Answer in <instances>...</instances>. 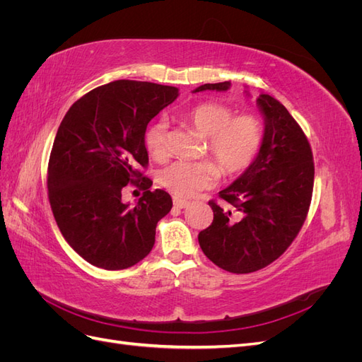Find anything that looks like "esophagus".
<instances>
[{"label": "esophagus", "instance_id": "1", "mask_svg": "<svg viewBox=\"0 0 362 362\" xmlns=\"http://www.w3.org/2000/svg\"><path fill=\"white\" fill-rule=\"evenodd\" d=\"M173 205L177 208H187L190 205V202L185 199H181V198H177V196H173Z\"/></svg>", "mask_w": 362, "mask_h": 362}]
</instances>
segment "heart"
Wrapping results in <instances>:
<instances>
[{
  "mask_svg": "<svg viewBox=\"0 0 362 362\" xmlns=\"http://www.w3.org/2000/svg\"><path fill=\"white\" fill-rule=\"evenodd\" d=\"M182 119L206 139V152L219 164L226 177L243 172L257 157L262 144V124L254 115L235 116L231 105L222 103H201ZM145 145L152 158L168 157V124L157 120L145 133ZM218 178L213 161H177L163 169L160 181L178 198H190L204 189H210Z\"/></svg>",
  "mask_w": 362,
  "mask_h": 362,
  "instance_id": "obj_1",
  "label": "heart"
}]
</instances>
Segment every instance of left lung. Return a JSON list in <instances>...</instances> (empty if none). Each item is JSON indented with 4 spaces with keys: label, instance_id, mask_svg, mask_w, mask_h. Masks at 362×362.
Returning a JSON list of instances; mask_svg holds the SVG:
<instances>
[{
    "label": "left lung",
    "instance_id": "8db88e82",
    "mask_svg": "<svg viewBox=\"0 0 362 362\" xmlns=\"http://www.w3.org/2000/svg\"><path fill=\"white\" fill-rule=\"evenodd\" d=\"M231 83L204 84L193 92H225ZM264 134L255 160L218 192L233 208L210 201L213 223L199 233L208 259L231 273L269 266L293 243L305 222L313 196V151L302 128L275 98H257Z\"/></svg>",
    "mask_w": 362,
    "mask_h": 362
}]
</instances>
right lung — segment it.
Segmentation results:
<instances>
[{
    "mask_svg": "<svg viewBox=\"0 0 362 362\" xmlns=\"http://www.w3.org/2000/svg\"><path fill=\"white\" fill-rule=\"evenodd\" d=\"M178 95L172 86L117 80L81 96L62 120L48 163L51 210L64 240L96 267L128 269L156 243L172 198L151 192L140 172L148 164L145 133ZM134 182L147 192L131 207L122 189Z\"/></svg>",
    "mask_w": 362,
    "mask_h": 362,
    "instance_id": "1",
    "label": "right lung"
}]
</instances>
